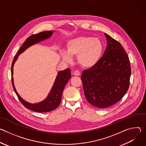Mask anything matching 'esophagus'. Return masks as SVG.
Wrapping results in <instances>:
<instances>
[{"label":"esophagus","mask_w":146,"mask_h":146,"mask_svg":"<svg viewBox=\"0 0 146 146\" xmlns=\"http://www.w3.org/2000/svg\"><path fill=\"white\" fill-rule=\"evenodd\" d=\"M73 74H74V76H80V72H79L78 70H75V71L74 72Z\"/></svg>","instance_id":"esophagus-1"}]
</instances>
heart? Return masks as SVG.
<instances>
[{"label":"heart","instance_id":"obj_1","mask_svg":"<svg viewBox=\"0 0 146 146\" xmlns=\"http://www.w3.org/2000/svg\"><path fill=\"white\" fill-rule=\"evenodd\" d=\"M67 52L62 53V58L72 60L71 56H77L78 63L83 68H90L100 60L103 51V44L98 37L78 36L68 41Z\"/></svg>","mask_w":146,"mask_h":146}]
</instances>
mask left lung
I'll return each instance as SVG.
<instances>
[{
	"label": "left lung",
	"mask_w": 146,
	"mask_h": 146,
	"mask_svg": "<svg viewBox=\"0 0 146 146\" xmlns=\"http://www.w3.org/2000/svg\"><path fill=\"white\" fill-rule=\"evenodd\" d=\"M106 49L98 63L82 72L81 79L88 102L99 108L117 103L129 88V59L122 45L109 35Z\"/></svg>",
	"instance_id": "8db88e82"
}]
</instances>
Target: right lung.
Segmentation results:
<instances>
[{"label": "right lung", "instance_id": "obj_1", "mask_svg": "<svg viewBox=\"0 0 146 146\" xmlns=\"http://www.w3.org/2000/svg\"><path fill=\"white\" fill-rule=\"evenodd\" d=\"M52 34V31H44L40 32L37 34L32 35L28 37L25 41L24 44L18 50L16 55L14 56V58L11 64L12 85L18 99L26 108L32 111L39 113H45L54 110L55 109H56L58 106L59 105L62 99V92H63L65 86L66 84V83L68 82L69 80L71 78L70 69L68 68L63 71H60L58 73L55 81L54 82V84L52 87V88L51 89V91H50L48 96L44 100L37 104H31L24 100L21 98L14 87L13 77V66L15 62L18 58V55L20 54H21L23 52H24L27 48H28L31 46L50 37Z\"/></svg>", "mask_w": 146, "mask_h": 146}]
</instances>
